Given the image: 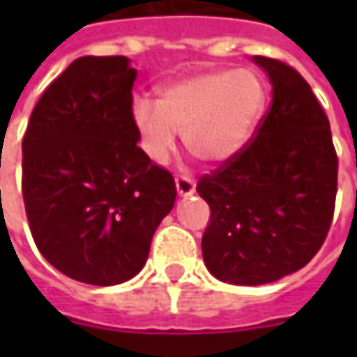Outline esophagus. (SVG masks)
Masks as SVG:
<instances>
[{"mask_svg":"<svg viewBox=\"0 0 357 357\" xmlns=\"http://www.w3.org/2000/svg\"><path fill=\"white\" fill-rule=\"evenodd\" d=\"M176 189L179 197H189L195 193V181L187 176H178L176 178Z\"/></svg>","mask_w":357,"mask_h":357,"instance_id":"1","label":"esophagus"}]
</instances>
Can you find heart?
Listing matches in <instances>:
<instances>
[{
  "instance_id": "obj_1",
  "label": "heart",
  "mask_w": 357,
  "mask_h": 357,
  "mask_svg": "<svg viewBox=\"0 0 357 357\" xmlns=\"http://www.w3.org/2000/svg\"><path fill=\"white\" fill-rule=\"evenodd\" d=\"M264 105L260 80L248 70H210L168 84L158 101L137 99L132 120L151 160L164 164L183 130L187 151L202 162L239 153Z\"/></svg>"
}]
</instances>
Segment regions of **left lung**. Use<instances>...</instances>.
Returning <instances> with one entry per match:
<instances>
[{"label": "left lung", "mask_w": 357, "mask_h": 357, "mask_svg": "<svg viewBox=\"0 0 357 357\" xmlns=\"http://www.w3.org/2000/svg\"><path fill=\"white\" fill-rule=\"evenodd\" d=\"M271 82L256 135L197 183L210 206L202 258L231 284H264L304 268L327 237L338 158L329 120L292 66L252 57Z\"/></svg>", "instance_id": "8db88e82"}]
</instances>
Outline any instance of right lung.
<instances>
[{"label":"right lung","mask_w":357,"mask_h":357,"mask_svg":"<svg viewBox=\"0 0 357 357\" xmlns=\"http://www.w3.org/2000/svg\"><path fill=\"white\" fill-rule=\"evenodd\" d=\"M128 57H80L51 82L22 139V197L43 258L80 283L137 275L174 208L168 170L137 147Z\"/></svg>","instance_id":"1"}]
</instances>
